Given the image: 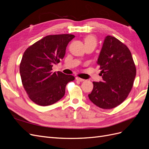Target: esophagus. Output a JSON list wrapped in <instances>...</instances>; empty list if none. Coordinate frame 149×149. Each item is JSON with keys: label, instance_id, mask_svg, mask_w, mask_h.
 Listing matches in <instances>:
<instances>
[{"label": "esophagus", "instance_id": "esophagus-1", "mask_svg": "<svg viewBox=\"0 0 149 149\" xmlns=\"http://www.w3.org/2000/svg\"><path fill=\"white\" fill-rule=\"evenodd\" d=\"M76 79L78 81H79V82H83V81H85V79H81V78H78V77H77V78H76Z\"/></svg>", "mask_w": 149, "mask_h": 149}]
</instances>
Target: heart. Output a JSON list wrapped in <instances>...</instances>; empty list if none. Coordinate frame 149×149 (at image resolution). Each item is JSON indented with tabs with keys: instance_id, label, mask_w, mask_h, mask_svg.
I'll return each mask as SVG.
<instances>
[{
	"instance_id": "heart-1",
	"label": "heart",
	"mask_w": 149,
	"mask_h": 149,
	"mask_svg": "<svg viewBox=\"0 0 149 149\" xmlns=\"http://www.w3.org/2000/svg\"><path fill=\"white\" fill-rule=\"evenodd\" d=\"M84 44L87 45V44H93L95 45L96 44V40L95 37L94 36L92 35H89L87 37H86L84 39Z\"/></svg>"
}]
</instances>
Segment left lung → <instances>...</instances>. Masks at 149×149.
<instances>
[{
	"label": "left lung",
	"instance_id": "1",
	"mask_svg": "<svg viewBox=\"0 0 149 149\" xmlns=\"http://www.w3.org/2000/svg\"><path fill=\"white\" fill-rule=\"evenodd\" d=\"M97 64L102 81L93 82V91L88 97L99 107L112 109L123 102L131 91L136 66L127 46L110 35L104 40Z\"/></svg>",
	"mask_w": 149,
	"mask_h": 149
}]
</instances>
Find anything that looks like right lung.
<instances>
[{
  "label": "right lung",
  "mask_w": 149,
  "mask_h": 149,
  "mask_svg": "<svg viewBox=\"0 0 149 149\" xmlns=\"http://www.w3.org/2000/svg\"><path fill=\"white\" fill-rule=\"evenodd\" d=\"M71 34L47 35L29 47L20 65L22 84L30 100L46 106L64 96L66 84L74 79L72 75L52 71V67L64 58Z\"/></svg>",
  "instance_id": "right-lung-1"
}]
</instances>
